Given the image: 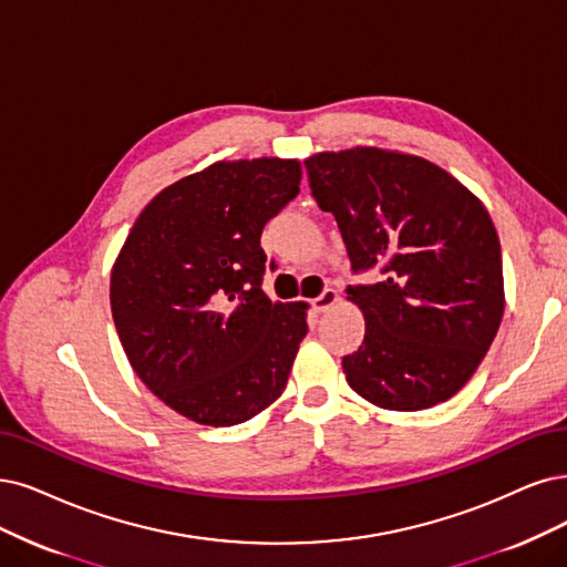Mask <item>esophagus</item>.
<instances>
[{
  "instance_id": "1",
  "label": "esophagus",
  "mask_w": 567,
  "mask_h": 567,
  "mask_svg": "<svg viewBox=\"0 0 567 567\" xmlns=\"http://www.w3.org/2000/svg\"><path fill=\"white\" fill-rule=\"evenodd\" d=\"M337 301H339V291L329 287V289L322 291V295L316 301H312V308H316L318 312H327Z\"/></svg>"
}]
</instances>
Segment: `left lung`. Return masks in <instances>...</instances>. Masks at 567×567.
I'll return each instance as SVG.
<instances>
[{
    "label": "left lung",
    "instance_id": "8db88e82",
    "mask_svg": "<svg viewBox=\"0 0 567 567\" xmlns=\"http://www.w3.org/2000/svg\"><path fill=\"white\" fill-rule=\"evenodd\" d=\"M312 198L337 219L354 272L364 341L343 358L348 385L390 411L442 404L486 358L505 312L499 238L470 188L411 154L354 146L306 161Z\"/></svg>",
    "mask_w": 567,
    "mask_h": 567
}]
</instances>
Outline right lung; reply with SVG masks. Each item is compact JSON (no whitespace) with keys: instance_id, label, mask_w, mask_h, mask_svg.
<instances>
[{"instance_id":"add662e5","label":"right lung","mask_w":567,"mask_h":567,"mask_svg":"<svg viewBox=\"0 0 567 567\" xmlns=\"http://www.w3.org/2000/svg\"><path fill=\"white\" fill-rule=\"evenodd\" d=\"M299 184V161H219L163 188L118 251L110 301L121 346L188 421L245 423L287 385L308 306L264 295L261 230Z\"/></svg>"}]
</instances>
